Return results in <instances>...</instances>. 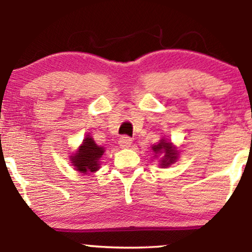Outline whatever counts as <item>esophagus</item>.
<instances>
[{
    "label": "esophagus",
    "instance_id": "1",
    "mask_svg": "<svg viewBox=\"0 0 252 252\" xmlns=\"http://www.w3.org/2000/svg\"><path fill=\"white\" fill-rule=\"evenodd\" d=\"M118 143H120V146L122 147V148H129V147L131 146V143H132V138L129 137V136H126V135L121 136Z\"/></svg>",
    "mask_w": 252,
    "mask_h": 252
}]
</instances>
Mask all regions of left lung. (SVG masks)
Here are the masks:
<instances>
[{
    "instance_id": "8db88e82",
    "label": "left lung",
    "mask_w": 252,
    "mask_h": 252,
    "mask_svg": "<svg viewBox=\"0 0 252 252\" xmlns=\"http://www.w3.org/2000/svg\"><path fill=\"white\" fill-rule=\"evenodd\" d=\"M153 152L155 154H160V153H164L163 158L161 160V166L167 167L169 166L170 163L175 162V160L178 158V152L173 148L172 144L164 142V140H161L160 143L156 144V146H153Z\"/></svg>"
}]
</instances>
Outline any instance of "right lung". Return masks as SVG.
<instances>
[{
	"label": "right lung",
	"mask_w": 252,
	"mask_h": 252,
	"mask_svg": "<svg viewBox=\"0 0 252 252\" xmlns=\"http://www.w3.org/2000/svg\"><path fill=\"white\" fill-rule=\"evenodd\" d=\"M104 153L103 147L97 146L91 136L84 140L76 155L72 156L71 161L77 170L82 173L96 172L99 168V158Z\"/></svg>",
	"instance_id": "obj_1"
}]
</instances>
